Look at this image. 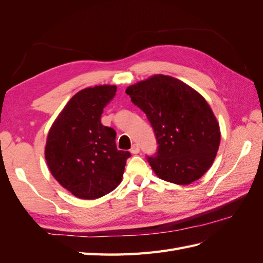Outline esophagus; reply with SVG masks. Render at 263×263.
<instances>
[{"mask_svg": "<svg viewBox=\"0 0 263 263\" xmlns=\"http://www.w3.org/2000/svg\"><path fill=\"white\" fill-rule=\"evenodd\" d=\"M140 151V148H139V146L137 145V144H134L133 146H132V149H130V153L132 154H134V155H136V154H138Z\"/></svg>", "mask_w": 263, "mask_h": 263, "instance_id": "34e87169", "label": "esophagus"}]
</instances>
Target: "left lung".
<instances>
[{
  "label": "left lung",
  "mask_w": 263,
  "mask_h": 263,
  "mask_svg": "<svg viewBox=\"0 0 263 263\" xmlns=\"http://www.w3.org/2000/svg\"><path fill=\"white\" fill-rule=\"evenodd\" d=\"M147 115L158 151L147 157L157 176L186 185L204 176L220 142L219 124L202 95L178 79L156 74L126 89Z\"/></svg>",
  "instance_id": "1"
}]
</instances>
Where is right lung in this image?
I'll list each match as a JSON object with an SVG mask.
<instances>
[{"label": "right lung", "instance_id": "obj_1", "mask_svg": "<svg viewBox=\"0 0 263 263\" xmlns=\"http://www.w3.org/2000/svg\"><path fill=\"white\" fill-rule=\"evenodd\" d=\"M116 85H95L74 94L51 125L45 158L52 177L82 200L112 192L125 170L128 151L118 150L116 133L101 123Z\"/></svg>", "mask_w": 263, "mask_h": 263}]
</instances>
